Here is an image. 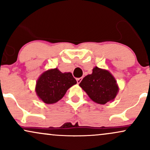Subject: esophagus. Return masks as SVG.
<instances>
[{"label":"esophagus","mask_w":150,"mask_h":150,"mask_svg":"<svg viewBox=\"0 0 150 150\" xmlns=\"http://www.w3.org/2000/svg\"><path fill=\"white\" fill-rule=\"evenodd\" d=\"M82 77H79V78H77V84H80L81 81H82Z\"/></svg>","instance_id":"1"}]
</instances>
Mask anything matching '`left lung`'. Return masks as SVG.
Listing matches in <instances>:
<instances>
[{"label":"left lung","mask_w":150,"mask_h":150,"mask_svg":"<svg viewBox=\"0 0 150 150\" xmlns=\"http://www.w3.org/2000/svg\"><path fill=\"white\" fill-rule=\"evenodd\" d=\"M79 85L93 101L99 104L113 101L119 89L111 73L97 66L93 68L92 74L82 79Z\"/></svg>","instance_id":"8db88e82"}]
</instances>
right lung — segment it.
I'll use <instances>...</instances> for the list:
<instances>
[{"instance_id": "add662e5", "label": "right lung", "mask_w": 150, "mask_h": 150, "mask_svg": "<svg viewBox=\"0 0 150 150\" xmlns=\"http://www.w3.org/2000/svg\"><path fill=\"white\" fill-rule=\"evenodd\" d=\"M77 81L71 73H61L58 68L43 73L37 81L35 91L38 97L46 104H54L61 99L67 90Z\"/></svg>"}]
</instances>
